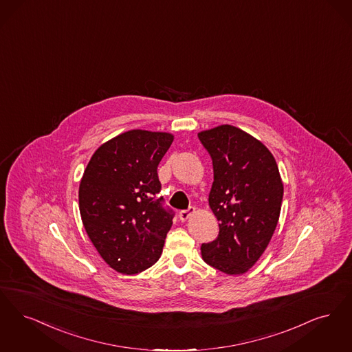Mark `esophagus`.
<instances>
[{"instance_id":"1","label":"esophagus","mask_w":352,"mask_h":352,"mask_svg":"<svg viewBox=\"0 0 352 352\" xmlns=\"http://www.w3.org/2000/svg\"><path fill=\"white\" fill-rule=\"evenodd\" d=\"M195 213H196V208L190 206V208H189V209H186V210H182V212L179 213V218H180V221L185 222L190 215L195 214Z\"/></svg>"}]
</instances>
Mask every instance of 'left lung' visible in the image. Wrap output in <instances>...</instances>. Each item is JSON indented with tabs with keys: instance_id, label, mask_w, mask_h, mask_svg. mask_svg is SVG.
Here are the masks:
<instances>
[{
	"instance_id": "1",
	"label": "left lung",
	"mask_w": 352,
	"mask_h": 352,
	"mask_svg": "<svg viewBox=\"0 0 352 352\" xmlns=\"http://www.w3.org/2000/svg\"><path fill=\"white\" fill-rule=\"evenodd\" d=\"M213 160L214 182L209 206L219 234L202 243L209 265L228 275H243L267 248L275 232L284 185L271 151L243 130L221 124L199 133Z\"/></svg>"
}]
</instances>
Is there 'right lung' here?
<instances>
[{"instance_id":"obj_1","label":"right lung","mask_w":352,"mask_h":352,"mask_svg":"<svg viewBox=\"0 0 352 352\" xmlns=\"http://www.w3.org/2000/svg\"><path fill=\"white\" fill-rule=\"evenodd\" d=\"M173 142L169 133L130 130L93 153L78 186L85 231L109 267L137 275L163 252L172 210L159 197L157 166Z\"/></svg>"}]
</instances>
